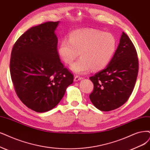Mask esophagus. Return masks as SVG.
<instances>
[{"label":"esophagus","instance_id":"obj_1","mask_svg":"<svg viewBox=\"0 0 150 150\" xmlns=\"http://www.w3.org/2000/svg\"><path fill=\"white\" fill-rule=\"evenodd\" d=\"M82 79H83L82 77H80V76H75V78H74V81H78L81 80Z\"/></svg>","mask_w":150,"mask_h":150}]
</instances>
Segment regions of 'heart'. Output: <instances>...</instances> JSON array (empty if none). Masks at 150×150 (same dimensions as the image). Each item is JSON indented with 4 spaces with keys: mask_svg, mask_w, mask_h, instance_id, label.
I'll list each match as a JSON object with an SVG mask.
<instances>
[{
    "mask_svg": "<svg viewBox=\"0 0 150 150\" xmlns=\"http://www.w3.org/2000/svg\"><path fill=\"white\" fill-rule=\"evenodd\" d=\"M117 47L115 36L109 33L94 29L79 30L71 32L69 40L63 39L58 47V54L66 64H71L78 56L81 57L70 66L76 74L86 73L91 69L99 71L106 67Z\"/></svg>",
    "mask_w": 150,
    "mask_h": 150,
    "instance_id": "1",
    "label": "heart"
}]
</instances>
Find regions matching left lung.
I'll return each instance as SVG.
<instances>
[{"instance_id": "1", "label": "left lung", "mask_w": 150, "mask_h": 150, "mask_svg": "<svg viewBox=\"0 0 150 150\" xmlns=\"http://www.w3.org/2000/svg\"><path fill=\"white\" fill-rule=\"evenodd\" d=\"M138 71L135 46L123 31L118 47L106 68L90 79L94 84L90 99L97 109L110 111L128 100L134 90Z\"/></svg>"}]
</instances>
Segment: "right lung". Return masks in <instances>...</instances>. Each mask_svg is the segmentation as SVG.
<instances>
[{"instance_id": "add662e5", "label": "right lung", "mask_w": 150, "mask_h": 150, "mask_svg": "<svg viewBox=\"0 0 150 150\" xmlns=\"http://www.w3.org/2000/svg\"><path fill=\"white\" fill-rule=\"evenodd\" d=\"M59 23L48 21L31 28L16 41L11 54L10 75L16 95L37 112L56 106L74 82L57 51L55 31Z\"/></svg>"}]
</instances>
